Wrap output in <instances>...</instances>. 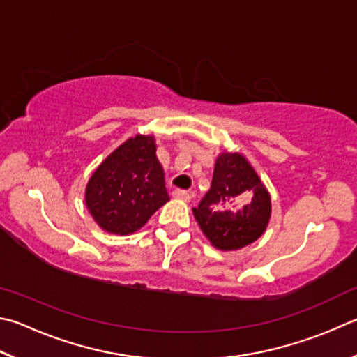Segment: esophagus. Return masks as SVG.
I'll use <instances>...</instances> for the list:
<instances>
[{
	"label": "esophagus",
	"instance_id": "obj_1",
	"mask_svg": "<svg viewBox=\"0 0 357 357\" xmlns=\"http://www.w3.org/2000/svg\"><path fill=\"white\" fill-rule=\"evenodd\" d=\"M172 196L177 197V199H182L185 202H190L191 201V192L185 191V190H174L172 191Z\"/></svg>",
	"mask_w": 357,
	"mask_h": 357
}]
</instances>
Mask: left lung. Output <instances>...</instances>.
Here are the masks:
<instances>
[{
	"label": "left lung",
	"mask_w": 357,
	"mask_h": 357,
	"mask_svg": "<svg viewBox=\"0 0 357 357\" xmlns=\"http://www.w3.org/2000/svg\"><path fill=\"white\" fill-rule=\"evenodd\" d=\"M192 213L211 245L235 251L264 235L271 197L245 156L222 152L216 158L210 190Z\"/></svg>",
	"instance_id": "left-lung-1"
}]
</instances>
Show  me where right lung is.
Wrapping results in <instances>:
<instances>
[{
  "label": "right lung",
  "instance_id": "add662e5",
  "mask_svg": "<svg viewBox=\"0 0 357 357\" xmlns=\"http://www.w3.org/2000/svg\"><path fill=\"white\" fill-rule=\"evenodd\" d=\"M84 197L93 221L106 232L139 230L169 201L155 137L136 135L121 144L92 174Z\"/></svg>",
  "mask_w": 357,
  "mask_h": 357
}]
</instances>
